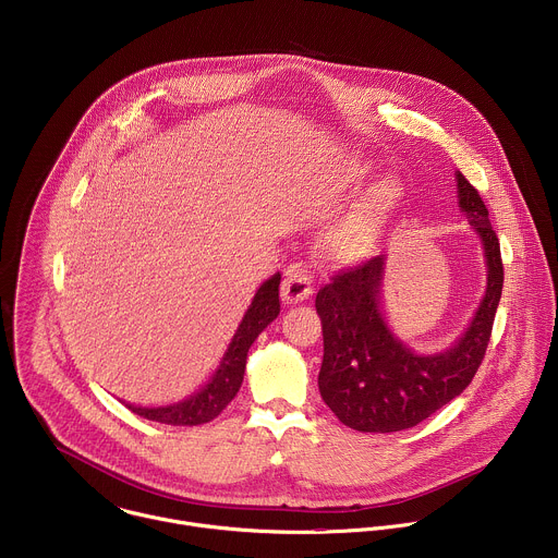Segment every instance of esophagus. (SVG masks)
Instances as JSON below:
<instances>
[{"label": "esophagus", "mask_w": 558, "mask_h": 558, "mask_svg": "<svg viewBox=\"0 0 558 558\" xmlns=\"http://www.w3.org/2000/svg\"><path fill=\"white\" fill-rule=\"evenodd\" d=\"M314 286H312V277L307 275L305 266H290L283 275V283H281V296L286 303H303L312 296Z\"/></svg>", "instance_id": "1"}]
</instances>
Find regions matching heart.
Returning <instances> with one entry per match:
<instances>
[{"instance_id":"heart-1","label":"heart","mask_w":558,"mask_h":558,"mask_svg":"<svg viewBox=\"0 0 558 558\" xmlns=\"http://www.w3.org/2000/svg\"><path fill=\"white\" fill-rule=\"evenodd\" d=\"M401 190L395 181L375 185L325 238V251L331 259L353 264L371 257L379 244L388 216L399 203Z\"/></svg>"}]
</instances>
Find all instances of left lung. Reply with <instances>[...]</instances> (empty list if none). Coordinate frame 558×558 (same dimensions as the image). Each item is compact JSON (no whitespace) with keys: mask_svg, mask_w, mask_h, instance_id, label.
Returning a JSON list of instances; mask_svg holds the SVG:
<instances>
[{"mask_svg":"<svg viewBox=\"0 0 558 558\" xmlns=\"http://www.w3.org/2000/svg\"><path fill=\"white\" fill-rule=\"evenodd\" d=\"M456 179L458 205L482 240L488 275L484 299L451 349L418 355L388 329L379 310L384 255L340 270L316 294L325 347L318 390L338 421L351 429L386 434L414 427L458 397L484 360L504 266L484 201L460 172Z\"/></svg>","mask_w":558,"mask_h":558,"instance_id":"8db88e82","label":"left lung"}]
</instances>
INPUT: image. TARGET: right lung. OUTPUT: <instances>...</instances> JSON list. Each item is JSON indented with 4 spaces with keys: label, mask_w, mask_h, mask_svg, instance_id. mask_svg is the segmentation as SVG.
<instances>
[{
    "label": "right lung",
    "mask_w": 558,
    "mask_h": 558,
    "mask_svg": "<svg viewBox=\"0 0 558 558\" xmlns=\"http://www.w3.org/2000/svg\"><path fill=\"white\" fill-rule=\"evenodd\" d=\"M279 283H281L279 272L272 275L266 283H262L220 362V368L203 390H198L190 399L179 401L174 405H163V408L129 405V410H133L135 414L148 421H157L166 425H201V423L214 421L231 403V399L238 395L242 386L251 344L277 318L281 310Z\"/></svg>",
    "instance_id": "add662e5"
}]
</instances>
